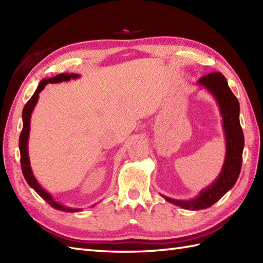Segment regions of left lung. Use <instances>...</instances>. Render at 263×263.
Wrapping results in <instances>:
<instances>
[{"mask_svg":"<svg viewBox=\"0 0 263 263\" xmlns=\"http://www.w3.org/2000/svg\"><path fill=\"white\" fill-rule=\"evenodd\" d=\"M198 86L205 89L214 97L219 108L225 133L226 153L219 175L209 186L201 190L195 198L176 200L161 194L166 201L186 210L209 208L235 185L241 172L244 149V135L239 124V103L228 87L226 78L219 72H214L199 79Z\"/></svg>","mask_w":263,"mask_h":263,"instance_id":"1","label":"left lung"}]
</instances>
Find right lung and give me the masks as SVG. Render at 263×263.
Instances as JSON below:
<instances>
[{
	"mask_svg": "<svg viewBox=\"0 0 263 263\" xmlns=\"http://www.w3.org/2000/svg\"><path fill=\"white\" fill-rule=\"evenodd\" d=\"M78 78H80V74L61 73L53 78H45V79H43L41 82H39L36 91L33 92L31 98L28 100V103L25 105L24 110H22V131L19 138L21 170H22V174L25 176V180L27 181L28 184H29V186L35 190V191L41 195V197L45 200L49 205L53 206L54 209L65 211V212H78V211H81L82 209L70 208V206L63 205L62 203L58 202V201L53 198V195L49 192H47L46 190L38 183L35 175H33L31 166H30L29 153H28V139H29V133H30V117L33 111V108H35V106L38 102L39 92L43 91V89L45 88V86L48 85V83H60L64 81H70L71 79H78Z\"/></svg>",
	"mask_w": 263,
	"mask_h": 263,
	"instance_id": "right-lung-1",
	"label": "right lung"
}]
</instances>
